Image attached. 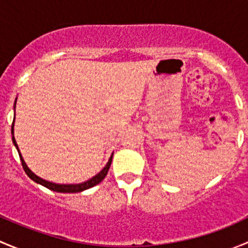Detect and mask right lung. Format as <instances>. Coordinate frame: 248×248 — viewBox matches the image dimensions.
<instances>
[{
	"mask_svg": "<svg viewBox=\"0 0 248 248\" xmlns=\"http://www.w3.org/2000/svg\"><path fill=\"white\" fill-rule=\"evenodd\" d=\"M16 103H14V110H16ZM14 120H16V116H14ZM12 140H13L14 146L16 147L17 152H19L20 159H21L22 168H24V170L27 174V176H29L31 180H33L34 182H37V184L42 185V186L46 187V188L51 189V191H54V192H60V193H78V192H82V191H85V189H89V188H91V187L98 185L99 182L103 181V179L107 176V174H108L110 164H111V161H112V154H111V156H110L108 163L106 164V167H104V168L102 169L98 174L94 175L93 177H91V179L87 180V181L81 182V184H67V185L55 184V182H50V181H47V180H44V179H42V177L37 176V175L34 174V172L32 171L29 167H27V164L25 163L24 158H22L21 154H20V150H19V146H17L16 141V138H14V122H13V124H12Z\"/></svg>",
	"mask_w": 248,
	"mask_h": 248,
	"instance_id": "add662e5",
	"label": "right lung"
}]
</instances>
